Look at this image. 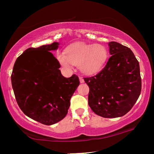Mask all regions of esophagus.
Listing matches in <instances>:
<instances>
[{"label":"esophagus","instance_id":"obj_1","mask_svg":"<svg viewBox=\"0 0 154 154\" xmlns=\"http://www.w3.org/2000/svg\"><path fill=\"white\" fill-rule=\"evenodd\" d=\"M79 81H80V83H84V79L82 77H79Z\"/></svg>","mask_w":154,"mask_h":154}]
</instances>
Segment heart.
<instances>
[{
    "label": "heart",
    "instance_id": "b5f03b06",
    "mask_svg": "<svg viewBox=\"0 0 154 154\" xmlns=\"http://www.w3.org/2000/svg\"><path fill=\"white\" fill-rule=\"evenodd\" d=\"M108 50L102 44L75 43L69 45L64 54L57 55L60 64L65 68L79 66L83 74L92 75L102 70L108 59Z\"/></svg>",
    "mask_w": 154,
    "mask_h": 154
}]
</instances>
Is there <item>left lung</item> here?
<instances>
[{"label": "left lung", "mask_w": 154, "mask_h": 154, "mask_svg": "<svg viewBox=\"0 0 154 154\" xmlns=\"http://www.w3.org/2000/svg\"><path fill=\"white\" fill-rule=\"evenodd\" d=\"M111 57L98 74L84 81L89 86L88 104L97 115L118 118L125 115L141 93L140 64L129 48L109 43Z\"/></svg>", "instance_id": "obj_1"}]
</instances>
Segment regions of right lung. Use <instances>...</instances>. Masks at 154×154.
<instances>
[{"label":"right lung","instance_id":"right-lung-1","mask_svg":"<svg viewBox=\"0 0 154 154\" xmlns=\"http://www.w3.org/2000/svg\"><path fill=\"white\" fill-rule=\"evenodd\" d=\"M54 42L26 49L14 63L11 75L17 102L24 113L44 125H51L66 116L70 100L79 85L75 74L65 78L60 64L50 51L57 50Z\"/></svg>","mask_w":154,"mask_h":154}]
</instances>
